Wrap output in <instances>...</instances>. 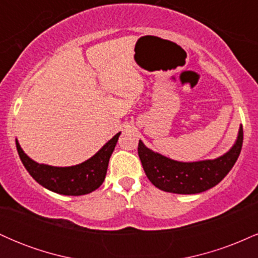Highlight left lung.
<instances>
[{
	"label": "left lung",
	"instance_id": "1",
	"mask_svg": "<svg viewBox=\"0 0 258 258\" xmlns=\"http://www.w3.org/2000/svg\"><path fill=\"white\" fill-rule=\"evenodd\" d=\"M242 126L238 139L229 152L214 160L197 162L174 161L153 152L139 141L138 155L147 177L156 188L174 194H198L221 182L240 155Z\"/></svg>",
	"mask_w": 258,
	"mask_h": 258
}]
</instances>
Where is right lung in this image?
Instances as JSON below:
<instances>
[{
  "label": "right lung",
  "instance_id": "1",
  "mask_svg": "<svg viewBox=\"0 0 258 258\" xmlns=\"http://www.w3.org/2000/svg\"><path fill=\"white\" fill-rule=\"evenodd\" d=\"M120 132L112 137L96 155L82 164L69 167H55L37 164L23 152L18 141L17 150L26 171L38 184L63 195H85L96 190L104 182L109 159H110Z\"/></svg>",
  "mask_w": 258,
  "mask_h": 258
}]
</instances>
